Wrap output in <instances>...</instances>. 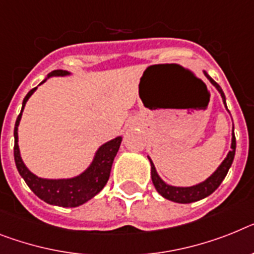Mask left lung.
<instances>
[{
  "instance_id": "1",
  "label": "left lung",
  "mask_w": 254,
  "mask_h": 254,
  "mask_svg": "<svg viewBox=\"0 0 254 254\" xmlns=\"http://www.w3.org/2000/svg\"><path fill=\"white\" fill-rule=\"evenodd\" d=\"M204 74H205V77L209 80L210 84L213 86L216 87L218 93L221 94V98H222V102L225 104L226 110H227V106H226V97L223 94L222 89L217 84L216 81L213 80L210 77L208 72L204 71ZM229 111V110H227ZM230 114V111H229ZM234 125V124H232ZM231 150L229 151L227 153V156L225 157L222 163L219 164L218 168H217L212 174H210L206 180H204L203 182L196 183L193 186H187V187H182V186H173V185H169L165 181L159 176L157 173L156 168H155V164L152 163V160H151L150 156L148 160H150L151 164V178H152V183L155 189H156L157 192L160 195L165 197V199L170 200V201H174V203H180V204H189V203H193V201H197V200H201L206 196L212 195L218 186L222 183V181L225 180L226 174L229 172L230 167H231L232 161H234V156H235V148H236V140H235V134H234V127H232V134H231Z\"/></svg>"
}]
</instances>
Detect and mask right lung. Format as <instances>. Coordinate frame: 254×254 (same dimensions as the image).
Listing matches in <instances>:
<instances>
[{"instance_id":"1","label":"right lung","mask_w":254,"mask_h":254,"mask_svg":"<svg viewBox=\"0 0 254 254\" xmlns=\"http://www.w3.org/2000/svg\"><path fill=\"white\" fill-rule=\"evenodd\" d=\"M65 76H71V72L64 71V69H55L45 77L41 84H44L45 81L50 77H65ZM37 87L32 89L28 94L25 95L22 104V111H20V114L16 119V123H15L14 159L15 164H16V169H18L23 180L25 181V183L28 185L29 189L40 199L44 200L45 203L50 204V205L64 206V208H76V206L82 205L90 199H93L106 186V183L110 178L112 163H114L117 151L120 148L123 137L119 135V137L108 140V142H104L103 144L98 147L91 163L87 165L84 172H81L77 176L68 177V178H42V177L36 176L27 168L22 159V155H20L18 144V127L20 120H22L25 104L31 98V95L37 90Z\"/></svg>"}]
</instances>
